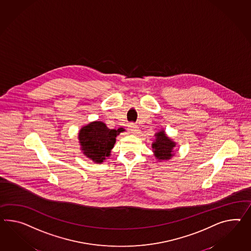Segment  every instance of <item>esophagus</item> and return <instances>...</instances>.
Masks as SVG:
<instances>
[{
  "label": "esophagus",
  "mask_w": 251,
  "mask_h": 251,
  "mask_svg": "<svg viewBox=\"0 0 251 251\" xmlns=\"http://www.w3.org/2000/svg\"><path fill=\"white\" fill-rule=\"evenodd\" d=\"M129 132L131 133V134H133V135H136V134H138L139 133V127L135 125V124H130L128 126Z\"/></svg>",
  "instance_id": "34e87169"
}]
</instances>
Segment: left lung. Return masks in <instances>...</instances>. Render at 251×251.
Segmentation results:
<instances>
[{"label":"left lung","instance_id":"obj_1","mask_svg":"<svg viewBox=\"0 0 251 251\" xmlns=\"http://www.w3.org/2000/svg\"><path fill=\"white\" fill-rule=\"evenodd\" d=\"M155 141L152 145L154 155L158 160H167L173 155V148L175 143L167 137L164 131L155 134Z\"/></svg>","mask_w":251,"mask_h":251}]
</instances>
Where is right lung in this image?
<instances>
[{
    "label": "right lung",
    "instance_id": "right-lung-1",
    "mask_svg": "<svg viewBox=\"0 0 251 251\" xmlns=\"http://www.w3.org/2000/svg\"><path fill=\"white\" fill-rule=\"evenodd\" d=\"M125 129H109L100 121L91 123L79 132V141L84 154L96 163H102L109 156L116 143V135Z\"/></svg>",
    "mask_w": 251,
    "mask_h": 251
}]
</instances>
